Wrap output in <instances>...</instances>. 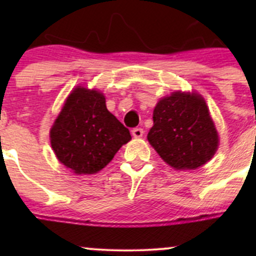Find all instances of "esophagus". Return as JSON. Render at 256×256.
I'll use <instances>...</instances> for the list:
<instances>
[{
	"mask_svg": "<svg viewBox=\"0 0 256 256\" xmlns=\"http://www.w3.org/2000/svg\"><path fill=\"white\" fill-rule=\"evenodd\" d=\"M131 134H132V136L135 138H142V135H144V128H136L131 131Z\"/></svg>",
	"mask_w": 256,
	"mask_h": 256,
	"instance_id": "obj_1",
	"label": "esophagus"
}]
</instances>
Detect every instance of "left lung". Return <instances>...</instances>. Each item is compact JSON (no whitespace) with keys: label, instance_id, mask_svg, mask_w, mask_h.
<instances>
[{"label":"left lung","instance_id":"left-lung-1","mask_svg":"<svg viewBox=\"0 0 256 256\" xmlns=\"http://www.w3.org/2000/svg\"><path fill=\"white\" fill-rule=\"evenodd\" d=\"M147 140L166 164L196 170L216 154L219 138L206 100L197 92H174L157 102Z\"/></svg>","mask_w":256,"mask_h":256}]
</instances>
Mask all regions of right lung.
I'll use <instances>...</instances> for the list:
<instances>
[{
    "label": "right lung",
    "instance_id": "right-lung-1",
    "mask_svg": "<svg viewBox=\"0 0 256 256\" xmlns=\"http://www.w3.org/2000/svg\"><path fill=\"white\" fill-rule=\"evenodd\" d=\"M131 140L130 131L106 109L98 90L76 86L50 128L56 158L76 174H94Z\"/></svg>",
    "mask_w": 256,
    "mask_h": 256
}]
</instances>
